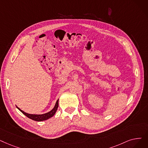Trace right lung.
Returning <instances> with one entry per match:
<instances>
[{
	"label": "right lung",
	"instance_id": "1",
	"mask_svg": "<svg viewBox=\"0 0 148 148\" xmlns=\"http://www.w3.org/2000/svg\"><path fill=\"white\" fill-rule=\"evenodd\" d=\"M59 106V100H57L56 103V105L54 108L51 111L45 113V114H40V115H37V114H29L28 113L25 112L24 111H23L22 110H21V109H19L17 106H16L19 110H20L24 115H26L27 117H28L30 119L33 120L34 121H43V120H46L51 117H52L53 115L55 114L57 108H58Z\"/></svg>",
	"mask_w": 148,
	"mask_h": 148
}]
</instances>
